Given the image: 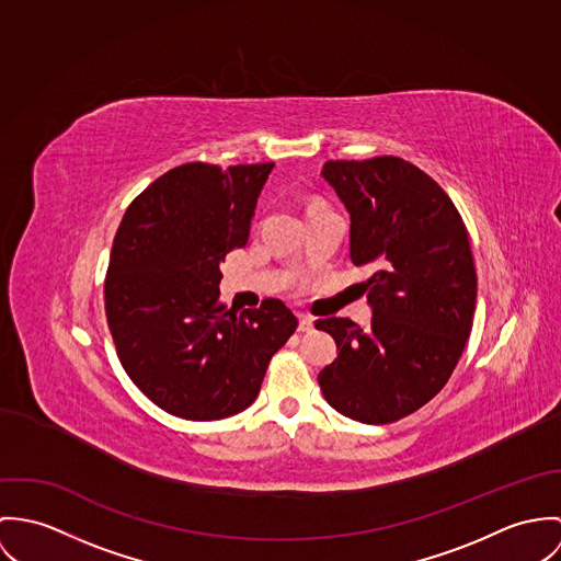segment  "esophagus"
I'll list each match as a JSON object with an SVG mask.
<instances>
[{
	"label": "esophagus",
	"mask_w": 561,
	"mask_h": 561,
	"mask_svg": "<svg viewBox=\"0 0 561 561\" xmlns=\"http://www.w3.org/2000/svg\"><path fill=\"white\" fill-rule=\"evenodd\" d=\"M299 331L301 333L313 331V318H310V316H299Z\"/></svg>",
	"instance_id": "34e87169"
}]
</instances>
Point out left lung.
<instances>
[{
  "mask_svg": "<svg viewBox=\"0 0 561 561\" xmlns=\"http://www.w3.org/2000/svg\"><path fill=\"white\" fill-rule=\"evenodd\" d=\"M322 179L351 213V257L370 329L316 320L337 357L318 374L324 400L362 424L398 422L445 387L473 327L478 277L465 221L449 195L400 157L327 161Z\"/></svg>",
  "mask_w": 561,
  "mask_h": 561,
  "instance_id": "8db88e82",
  "label": "left lung"
}]
</instances>
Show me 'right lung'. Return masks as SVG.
I'll return each mask as SVG.
<instances>
[{
  "label": "right lung",
  "mask_w": 561,
  "mask_h": 561,
  "mask_svg": "<svg viewBox=\"0 0 561 561\" xmlns=\"http://www.w3.org/2000/svg\"><path fill=\"white\" fill-rule=\"evenodd\" d=\"M275 163H185L126 208L105 275L118 359L159 409L210 422L245 411L299 320L279 299L239 311L221 301L219 264L245 248Z\"/></svg>",
  "instance_id": "add662e5"
}]
</instances>
